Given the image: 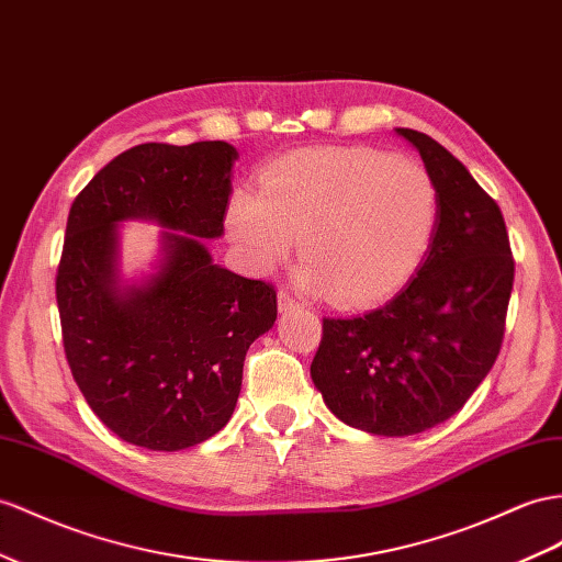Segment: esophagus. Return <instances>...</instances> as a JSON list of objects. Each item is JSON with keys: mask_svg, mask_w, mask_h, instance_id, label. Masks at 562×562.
Listing matches in <instances>:
<instances>
[{"mask_svg": "<svg viewBox=\"0 0 562 562\" xmlns=\"http://www.w3.org/2000/svg\"><path fill=\"white\" fill-rule=\"evenodd\" d=\"M278 306H280L282 313L304 308V304H301V301H296L294 296H290V292H280V294H278Z\"/></svg>", "mask_w": 562, "mask_h": 562, "instance_id": "1", "label": "esophagus"}]
</instances>
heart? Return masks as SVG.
Masks as SVG:
<instances>
[{"label":"heart","mask_w":562,"mask_h":562,"mask_svg":"<svg viewBox=\"0 0 562 562\" xmlns=\"http://www.w3.org/2000/svg\"><path fill=\"white\" fill-rule=\"evenodd\" d=\"M439 192L429 172L372 147L301 149L261 172V194L229 199L227 229L254 272L290 258L301 290L363 308L404 286L429 251Z\"/></svg>","instance_id":"b5f03b06"}]
</instances>
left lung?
<instances>
[{"label":"left lung","mask_w":562,"mask_h":562,"mask_svg":"<svg viewBox=\"0 0 562 562\" xmlns=\"http://www.w3.org/2000/svg\"><path fill=\"white\" fill-rule=\"evenodd\" d=\"M439 192L427 258L390 304L323 318L313 384L341 423L408 437L465 406L501 351L515 261L496 201L437 139L396 127Z\"/></svg>","instance_id":"1"}]
</instances>
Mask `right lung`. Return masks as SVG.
I'll use <instances>...</instances> for the list:
<instances>
[{"label": "right lung", "instance_id": "obj_1", "mask_svg": "<svg viewBox=\"0 0 562 562\" xmlns=\"http://www.w3.org/2000/svg\"><path fill=\"white\" fill-rule=\"evenodd\" d=\"M237 149L227 142L137 144L76 196L56 272L64 351L94 415L123 441L180 451L233 418L254 339L278 318L276 286L213 263ZM168 226L162 266L117 276V223Z\"/></svg>", "mask_w": 562, "mask_h": 562}]
</instances>
